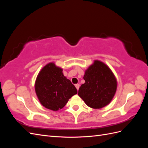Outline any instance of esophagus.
<instances>
[{
	"instance_id": "esophagus-1",
	"label": "esophagus",
	"mask_w": 148,
	"mask_h": 148,
	"mask_svg": "<svg viewBox=\"0 0 148 148\" xmlns=\"http://www.w3.org/2000/svg\"><path fill=\"white\" fill-rule=\"evenodd\" d=\"M79 86H80V85H79V84H75V87H76V88L77 89V90H78V89H79Z\"/></svg>"
}]
</instances>
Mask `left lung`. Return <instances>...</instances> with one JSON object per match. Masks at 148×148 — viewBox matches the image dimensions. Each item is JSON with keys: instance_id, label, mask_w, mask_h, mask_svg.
I'll list each match as a JSON object with an SVG mask.
<instances>
[{"instance_id": "1", "label": "left lung", "mask_w": 148, "mask_h": 148, "mask_svg": "<svg viewBox=\"0 0 148 148\" xmlns=\"http://www.w3.org/2000/svg\"><path fill=\"white\" fill-rule=\"evenodd\" d=\"M78 96L89 107L101 109L109 104L117 90V83L112 71L105 64L95 60L85 71Z\"/></svg>"}]
</instances>
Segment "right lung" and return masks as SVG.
<instances>
[{
    "mask_svg": "<svg viewBox=\"0 0 148 148\" xmlns=\"http://www.w3.org/2000/svg\"><path fill=\"white\" fill-rule=\"evenodd\" d=\"M54 63L44 66L35 82V91L41 104L46 108L57 111L66 105L77 94V89Z\"/></svg>",
    "mask_w": 148,
    "mask_h": 148,
    "instance_id": "add662e5",
    "label": "right lung"
}]
</instances>
